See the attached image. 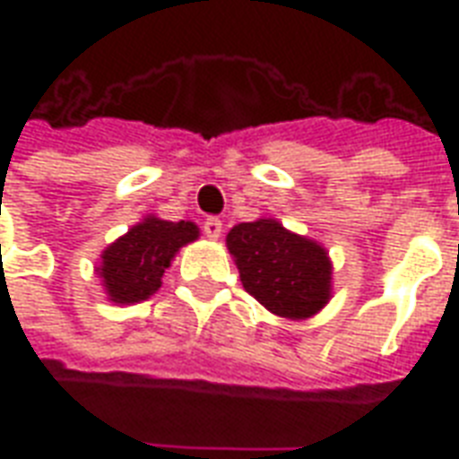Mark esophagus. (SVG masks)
<instances>
[{"label":"esophagus","mask_w":459,"mask_h":459,"mask_svg":"<svg viewBox=\"0 0 459 459\" xmlns=\"http://www.w3.org/2000/svg\"><path fill=\"white\" fill-rule=\"evenodd\" d=\"M201 229H204V233H206V238L216 240L221 236V230H223V223H221L219 219L209 216V219L204 221V226H201Z\"/></svg>","instance_id":"esophagus-1"}]
</instances>
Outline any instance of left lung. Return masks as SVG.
Here are the masks:
<instances>
[{
	"label": "left lung",
	"mask_w": 459,
	"mask_h": 459,
	"mask_svg": "<svg viewBox=\"0 0 459 459\" xmlns=\"http://www.w3.org/2000/svg\"><path fill=\"white\" fill-rule=\"evenodd\" d=\"M240 282L263 307L285 319H309L332 299V258L317 240L275 219L238 223L226 236Z\"/></svg>",
	"instance_id": "left-lung-1"
}]
</instances>
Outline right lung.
Wrapping results in <instances>:
<instances>
[{"instance_id":"add662e5","label":"right lung","mask_w":459,"mask_h":459,"mask_svg":"<svg viewBox=\"0 0 459 459\" xmlns=\"http://www.w3.org/2000/svg\"><path fill=\"white\" fill-rule=\"evenodd\" d=\"M199 238L194 221L144 216L100 253L95 275L115 305H134L161 288V275L184 246Z\"/></svg>"}]
</instances>
